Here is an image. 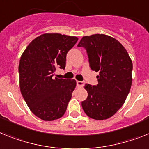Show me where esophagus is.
I'll return each mask as SVG.
<instances>
[{
	"instance_id": "34e87169",
	"label": "esophagus",
	"mask_w": 149,
	"mask_h": 149,
	"mask_svg": "<svg viewBox=\"0 0 149 149\" xmlns=\"http://www.w3.org/2000/svg\"><path fill=\"white\" fill-rule=\"evenodd\" d=\"M84 85V82L79 81H77V88H83Z\"/></svg>"
}]
</instances>
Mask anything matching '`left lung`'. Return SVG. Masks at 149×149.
Listing matches in <instances>:
<instances>
[{"label":"left lung","mask_w":149,"mask_h":149,"mask_svg":"<svg viewBox=\"0 0 149 149\" xmlns=\"http://www.w3.org/2000/svg\"><path fill=\"white\" fill-rule=\"evenodd\" d=\"M77 46L85 49L90 67L99 72L97 85L84 86L88 96L82 108L92 119L107 120L120 110L130 93L132 60L120 42L104 34L84 36Z\"/></svg>","instance_id":"obj_1"}]
</instances>
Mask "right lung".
<instances>
[{
    "mask_svg": "<svg viewBox=\"0 0 149 149\" xmlns=\"http://www.w3.org/2000/svg\"><path fill=\"white\" fill-rule=\"evenodd\" d=\"M77 39L45 33L33 39L20 58V91L29 110L41 120L52 121L65 113L76 81L54 77V74L58 68L65 69L68 52Z\"/></svg>",
    "mask_w": 149,
    "mask_h": 149,
    "instance_id": "1",
    "label": "right lung"
}]
</instances>
